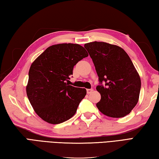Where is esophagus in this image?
I'll list each match as a JSON object with an SVG mask.
<instances>
[{"mask_svg": "<svg viewBox=\"0 0 159 159\" xmlns=\"http://www.w3.org/2000/svg\"><path fill=\"white\" fill-rule=\"evenodd\" d=\"M93 89H86V92H87L88 94L91 93L93 92Z\"/></svg>", "mask_w": 159, "mask_h": 159, "instance_id": "1", "label": "esophagus"}]
</instances>
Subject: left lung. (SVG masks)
<instances>
[{
  "mask_svg": "<svg viewBox=\"0 0 159 159\" xmlns=\"http://www.w3.org/2000/svg\"><path fill=\"white\" fill-rule=\"evenodd\" d=\"M99 77L97 91L101 100L96 104L101 113L111 118L129 114L138 103L141 82L127 52L105 42L86 43ZM104 82V85L102 82Z\"/></svg>",
  "mask_w": 159,
  "mask_h": 159,
  "instance_id": "1",
  "label": "left lung"
}]
</instances>
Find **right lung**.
<instances>
[{"instance_id":"1","label":"right lung","mask_w":159,"mask_h":159,"mask_svg":"<svg viewBox=\"0 0 159 159\" xmlns=\"http://www.w3.org/2000/svg\"><path fill=\"white\" fill-rule=\"evenodd\" d=\"M88 56L79 44L60 43L48 48L32 63L26 93L34 111L44 121L59 124L75 114L86 90L68 82L74 66Z\"/></svg>"}]
</instances>
